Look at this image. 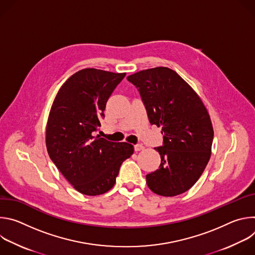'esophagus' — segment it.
Wrapping results in <instances>:
<instances>
[{
	"label": "esophagus",
	"mask_w": 255,
	"mask_h": 255,
	"mask_svg": "<svg viewBox=\"0 0 255 255\" xmlns=\"http://www.w3.org/2000/svg\"><path fill=\"white\" fill-rule=\"evenodd\" d=\"M134 149H135V151H140V150L144 149V146L142 144H136V145H134Z\"/></svg>",
	"instance_id": "34e87169"
}]
</instances>
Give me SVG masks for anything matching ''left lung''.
<instances>
[{"instance_id": "8db88e82", "label": "left lung", "mask_w": 255, "mask_h": 255, "mask_svg": "<svg viewBox=\"0 0 255 255\" xmlns=\"http://www.w3.org/2000/svg\"><path fill=\"white\" fill-rule=\"evenodd\" d=\"M127 80L138 89L151 125L162 127L163 146L154 148L161 162L146 175L148 188L163 197L187 192L211 157L214 130L203 101L168 67L140 70Z\"/></svg>"}]
</instances>
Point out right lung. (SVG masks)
<instances>
[{"mask_svg": "<svg viewBox=\"0 0 255 255\" xmlns=\"http://www.w3.org/2000/svg\"><path fill=\"white\" fill-rule=\"evenodd\" d=\"M125 76L126 72L84 68L66 80L52 103L46 124L47 152L83 195L110 191L122 162L134 152L132 144L94 136L105 117L108 99Z\"/></svg>", "mask_w": 255, "mask_h": 255, "instance_id": "1", "label": "right lung"}]
</instances>
